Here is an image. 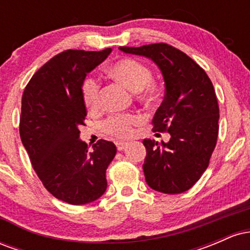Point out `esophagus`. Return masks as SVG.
Instances as JSON below:
<instances>
[{
    "label": "esophagus",
    "instance_id": "1",
    "mask_svg": "<svg viewBox=\"0 0 250 250\" xmlns=\"http://www.w3.org/2000/svg\"><path fill=\"white\" fill-rule=\"evenodd\" d=\"M125 146H127V143L125 142H116V148L119 151H122L123 149L125 148Z\"/></svg>",
    "mask_w": 250,
    "mask_h": 250
}]
</instances>
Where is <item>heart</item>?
Instances as JSON below:
<instances>
[{"mask_svg":"<svg viewBox=\"0 0 250 250\" xmlns=\"http://www.w3.org/2000/svg\"><path fill=\"white\" fill-rule=\"evenodd\" d=\"M111 79L121 83L133 91L137 101L143 104H151L160 97V88L154 81L153 74L146 64L134 59H122L114 62L108 68ZM82 101L89 110H97L100 107V83L94 77L88 76L81 84ZM139 122V116L134 114H120L109 116L103 121V133L115 140H127L133 134V125Z\"/></svg>","mask_w":250,"mask_h":250,"instance_id":"heart-1","label":"heart"}]
</instances>
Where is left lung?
Here are the masks:
<instances>
[{
    "label": "left lung",
    "mask_w": 250,
    "mask_h": 250,
    "mask_svg": "<svg viewBox=\"0 0 250 250\" xmlns=\"http://www.w3.org/2000/svg\"><path fill=\"white\" fill-rule=\"evenodd\" d=\"M153 60L165 80V100L155 113L153 130L168 131V143L143 140V171L148 186L165 194L190 189L208 168L219 135V103L206 71L187 54L167 43L120 47Z\"/></svg>",
    "instance_id": "obj_1"
}]
</instances>
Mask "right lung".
<instances>
[{"instance_id": "right-lung-1", "label": "right lung", "mask_w": 250, "mask_h": 250, "mask_svg": "<svg viewBox=\"0 0 250 250\" xmlns=\"http://www.w3.org/2000/svg\"><path fill=\"white\" fill-rule=\"evenodd\" d=\"M110 53V48L62 51L34 74L22 95L21 141L45 189L69 205H87L107 189L115 145L100 140L89 150L79 128L87 116L82 81Z\"/></svg>"}]
</instances>
